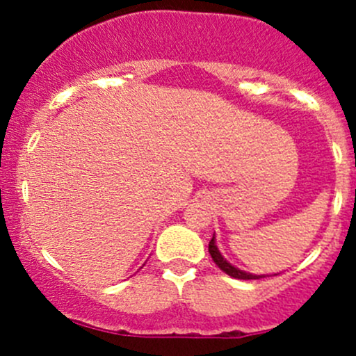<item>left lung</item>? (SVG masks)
Instances as JSON below:
<instances>
[{"instance_id": "left-lung-1", "label": "left lung", "mask_w": 356, "mask_h": 356, "mask_svg": "<svg viewBox=\"0 0 356 356\" xmlns=\"http://www.w3.org/2000/svg\"><path fill=\"white\" fill-rule=\"evenodd\" d=\"M208 251H210L211 258H213L215 264L218 265V268H220V270H224L227 275H231V277H234V279H245V281H250V279H260V277H264V275H253V274H250V272L239 270V268H236L234 265L229 264V261L225 260V258L220 254V251H218L217 245H215V238H211L210 245H208ZM274 275H277V274H274Z\"/></svg>"}]
</instances>
